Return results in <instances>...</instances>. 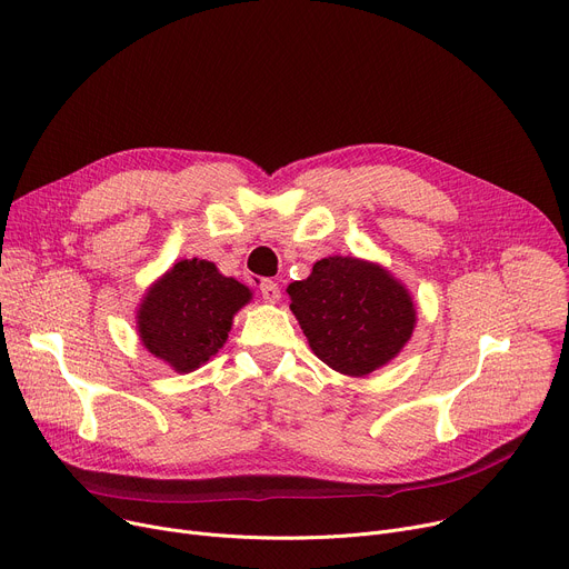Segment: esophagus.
<instances>
[{
    "mask_svg": "<svg viewBox=\"0 0 569 569\" xmlns=\"http://www.w3.org/2000/svg\"><path fill=\"white\" fill-rule=\"evenodd\" d=\"M259 291H261V298H264L267 302H278L280 300V287L273 280H261Z\"/></svg>",
    "mask_w": 569,
    "mask_h": 569,
    "instance_id": "obj_1",
    "label": "esophagus"
}]
</instances>
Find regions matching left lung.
I'll return each mask as SVG.
<instances>
[{
  "mask_svg": "<svg viewBox=\"0 0 569 569\" xmlns=\"http://www.w3.org/2000/svg\"><path fill=\"white\" fill-rule=\"evenodd\" d=\"M312 351L339 373L367 376L395 358L415 328L408 291L369 261L328 257L287 287Z\"/></svg>",
  "mask_w": 569,
  "mask_h": 569,
  "instance_id": "8db88e82",
  "label": "left lung"
}]
</instances>
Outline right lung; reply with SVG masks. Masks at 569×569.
Here are the masks:
<instances>
[{"label": "right lung", "mask_w": 569, "mask_h": 569, "mask_svg": "<svg viewBox=\"0 0 569 569\" xmlns=\"http://www.w3.org/2000/svg\"><path fill=\"white\" fill-rule=\"evenodd\" d=\"M248 300L250 289L218 273L211 261L182 259L141 305L143 346L174 371H193L226 343L234 312Z\"/></svg>", "instance_id": "1"}]
</instances>
